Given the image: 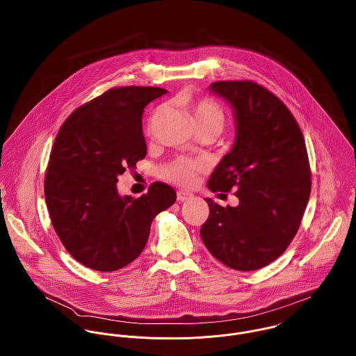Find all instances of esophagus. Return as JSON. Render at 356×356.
Returning <instances> with one entry per match:
<instances>
[{
	"label": "esophagus",
	"mask_w": 356,
	"mask_h": 356,
	"mask_svg": "<svg viewBox=\"0 0 356 356\" xmlns=\"http://www.w3.org/2000/svg\"><path fill=\"white\" fill-rule=\"evenodd\" d=\"M177 199H178V202H188V200H191V199H193V195L192 193H189V192H185V191H179L178 193H177Z\"/></svg>",
	"instance_id": "esophagus-1"
}]
</instances>
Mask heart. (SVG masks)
Masks as SVG:
<instances>
[{
    "label": "heart",
    "mask_w": 356,
    "mask_h": 356,
    "mask_svg": "<svg viewBox=\"0 0 356 356\" xmlns=\"http://www.w3.org/2000/svg\"><path fill=\"white\" fill-rule=\"evenodd\" d=\"M192 119L195 124H213L219 129H222L225 122V115L222 108L212 100L204 99L191 106ZM203 170V163L197 160H188V159H179L174 161L172 164L167 165L163 170V175L178 184V185H192L199 172Z\"/></svg>",
    "instance_id": "obj_1"
}]
</instances>
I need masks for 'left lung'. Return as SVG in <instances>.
Here are the masks:
<instances>
[{"label":"left lung","instance_id":"1","mask_svg":"<svg viewBox=\"0 0 356 356\" xmlns=\"http://www.w3.org/2000/svg\"><path fill=\"white\" fill-rule=\"evenodd\" d=\"M209 92L230 104L236 138L208 179L211 192H230L236 207L205 199L200 236L230 268L254 271L284 254L299 230L311 192L305 138L291 111L251 81H220Z\"/></svg>","mask_w":356,"mask_h":356}]
</instances>
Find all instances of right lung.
Masks as SVG:
<instances>
[{
	"instance_id": "add662e5",
	"label": "right lung",
	"mask_w": 356,
	"mask_h": 356,
	"mask_svg": "<svg viewBox=\"0 0 356 356\" xmlns=\"http://www.w3.org/2000/svg\"><path fill=\"white\" fill-rule=\"evenodd\" d=\"M161 88L109 89L74 111L58 130L45 177L53 227L75 260L115 271L147 245L154 216L177 200L161 182L138 199L120 196L118 177L147 156L144 108L165 95Z\"/></svg>"
}]
</instances>
